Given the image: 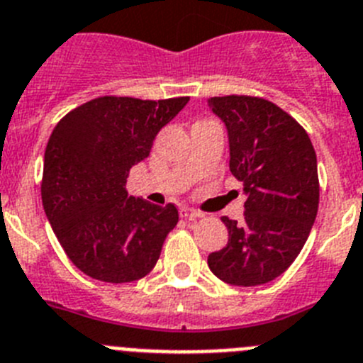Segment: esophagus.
<instances>
[{
  "label": "esophagus",
  "instance_id": "esophagus-1",
  "mask_svg": "<svg viewBox=\"0 0 363 363\" xmlns=\"http://www.w3.org/2000/svg\"><path fill=\"white\" fill-rule=\"evenodd\" d=\"M181 217L188 218V220H197V218L204 217V213H201V211H197V210H194V208H188V206H186V208H182L181 210Z\"/></svg>",
  "mask_w": 363,
  "mask_h": 363
}]
</instances>
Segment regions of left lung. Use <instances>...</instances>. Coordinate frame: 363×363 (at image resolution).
Returning <instances> with one entry per match:
<instances>
[{"mask_svg": "<svg viewBox=\"0 0 363 363\" xmlns=\"http://www.w3.org/2000/svg\"><path fill=\"white\" fill-rule=\"evenodd\" d=\"M208 103L226 125L230 172L247 197L242 222L222 217L230 238L208 266L231 286H260L291 266L315 224V148L308 132L271 101L224 96Z\"/></svg>", "mask_w": 363, "mask_h": 363, "instance_id": "obj_1", "label": "left lung"}]
</instances>
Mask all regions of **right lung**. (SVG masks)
<instances>
[{"label": "right lung", "instance_id": "add662e5", "mask_svg": "<svg viewBox=\"0 0 363 363\" xmlns=\"http://www.w3.org/2000/svg\"><path fill=\"white\" fill-rule=\"evenodd\" d=\"M188 101L104 96L55 125L45 150L41 199L55 237L84 275L133 282L157 264L179 211L128 195L126 179Z\"/></svg>", "mask_w": 363, "mask_h": 363}]
</instances>
